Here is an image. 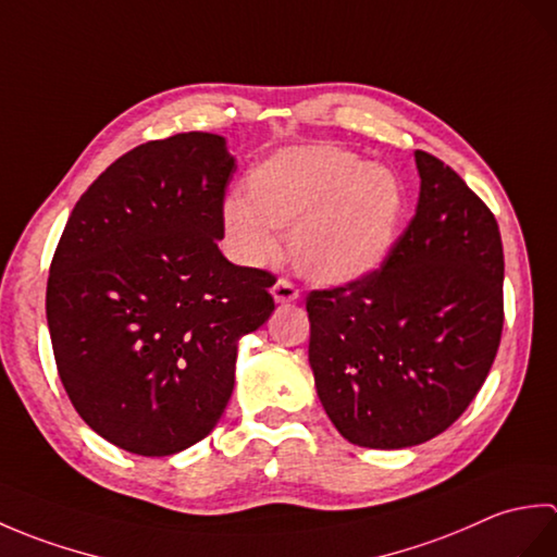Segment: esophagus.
Listing matches in <instances>:
<instances>
[{"mask_svg": "<svg viewBox=\"0 0 557 557\" xmlns=\"http://www.w3.org/2000/svg\"><path fill=\"white\" fill-rule=\"evenodd\" d=\"M272 297H275L277 304H289V301H297L299 299V287L294 285L292 280H277L275 285H272Z\"/></svg>", "mask_w": 557, "mask_h": 557, "instance_id": "1", "label": "esophagus"}]
</instances>
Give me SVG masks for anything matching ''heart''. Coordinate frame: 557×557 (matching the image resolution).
<instances>
[{
	"mask_svg": "<svg viewBox=\"0 0 557 557\" xmlns=\"http://www.w3.org/2000/svg\"><path fill=\"white\" fill-rule=\"evenodd\" d=\"M244 191L222 206L232 258L263 265L277 253L275 230H289L294 265L321 285H347L381 265L405 212L393 170L337 146L282 148L248 174Z\"/></svg>",
	"mask_w": 557,
	"mask_h": 557,
	"instance_id": "b5f03b06",
	"label": "heart"
}]
</instances>
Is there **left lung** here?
<instances>
[{
    "label": "left lung",
    "instance_id": "obj_1",
    "mask_svg": "<svg viewBox=\"0 0 557 557\" xmlns=\"http://www.w3.org/2000/svg\"><path fill=\"white\" fill-rule=\"evenodd\" d=\"M419 206L381 268L306 297L321 405L349 443L421 445L476 397L503 335V242L488 206L417 150Z\"/></svg>",
    "mask_w": 557,
    "mask_h": 557
}]
</instances>
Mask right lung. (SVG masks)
Listing matches in <instances>:
<instances>
[{
	"instance_id": "add662e5",
	"label": "right lung",
	"mask_w": 557,
	"mask_h": 557,
	"mask_svg": "<svg viewBox=\"0 0 557 557\" xmlns=\"http://www.w3.org/2000/svg\"><path fill=\"white\" fill-rule=\"evenodd\" d=\"M234 172L218 134L150 140L88 186L57 244V371L78 417L126 453L203 441L232 397L236 342L275 311V277L218 248Z\"/></svg>"
}]
</instances>
